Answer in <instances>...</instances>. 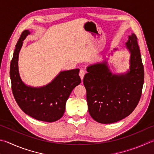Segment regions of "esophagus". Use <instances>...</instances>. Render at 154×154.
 I'll list each match as a JSON object with an SVG mask.
<instances>
[{"label":"esophagus","mask_w":154,"mask_h":154,"mask_svg":"<svg viewBox=\"0 0 154 154\" xmlns=\"http://www.w3.org/2000/svg\"><path fill=\"white\" fill-rule=\"evenodd\" d=\"M85 74V72L84 70H81L80 72H79V76L81 77V79H82V80H83V77H84Z\"/></svg>","instance_id":"1"}]
</instances>
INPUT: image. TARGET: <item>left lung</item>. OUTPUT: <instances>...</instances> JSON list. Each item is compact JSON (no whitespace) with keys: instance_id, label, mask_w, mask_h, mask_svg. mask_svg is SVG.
Segmentation results:
<instances>
[{"instance_id":"8db88e82","label":"left lung","mask_w":154,"mask_h":154,"mask_svg":"<svg viewBox=\"0 0 154 154\" xmlns=\"http://www.w3.org/2000/svg\"><path fill=\"white\" fill-rule=\"evenodd\" d=\"M135 33L128 36L125 43L130 53L129 69L121 73H113L107 61L87 67L83 78L88 111L95 121L110 124L125 119L135 110L141 96L144 69L140 50ZM119 50L114 48L111 52Z\"/></svg>"}]
</instances>
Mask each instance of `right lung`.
Instances as JSON below:
<instances>
[{
	"mask_svg": "<svg viewBox=\"0 0 154 154\" xmlns=\"http://www.w3.org/2000/svg\"><path fill=\"white\" fill-rule=\"evenodd\" d=\"M31 32H22L15 46L10 65V77L13 94L18 106L27 115L38 121L54 122L63 116L66 100L82 80L79 69L60 71L48 84L41 87L27 85L19 72V54L23 40Z\"/></svg>",
	"mask_w": 154,
	"mask_h": 154,
	"instance_id": "obj_1",
	"label": "right lung"
}]
</instances>
